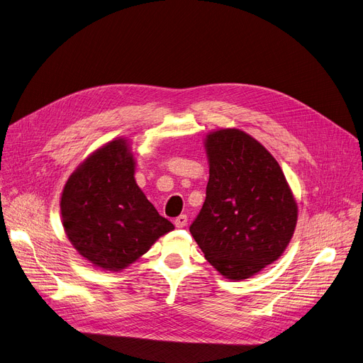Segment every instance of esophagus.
Masks as SVG:
<instances>
[{"label":"esophagus","instance_id":"obj_1","mask_svg":"<svg viewBox=\"0 0 363 363\" xmlns=\"http://www.w3.org/2000/svg\"><path fill=\"white\" fill-rule=\"evenodd\" d=\"M186 222H188L186 215H179V216L174 220V223H175V226H177V228H184V226L186 225Z\"/></svg>","mask_w":363,"mask_h":363}]
</instances>
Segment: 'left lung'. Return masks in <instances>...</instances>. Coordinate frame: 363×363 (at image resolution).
Returning a JSON list of instances; mask_svg holds the SVG:
<instances>
[{"instance_id": "8db88e82", "label": "left lung", "mask_w": 363, "mask_h": 363, "mask_svg": "<svg viewBox=\"0 0 363 363\" xmlns=\"http://www.w3.org/2000/svg\"><path fill=\"white\" fill-rule=\"evenodd\" d=\"M206 200L189 233L206 260L228 279L242 281L274 263L297 223V203L271 152L241 129L206 135Z\"/></svg>"}]
</instances>
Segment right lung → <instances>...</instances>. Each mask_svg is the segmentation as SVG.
Returning <instances> with one entry per match:
<instances>
[{"label": "right lung", "mask_w": 363, "mask_h": 363, "mask_svg": "<svg viewBox=\"0 0 363 363\" xmlns=\"http://www.w3.org/2000/svg\"><path fill=\"white\" fill-rule=\"evenodd\" d=\"M133 175L129 143L116 138L89 155L63 188L65 233L74 250L103 271L121 272L175 228L147 200Z\"/></svg>", "instance_id": "1"}]
</instances>
